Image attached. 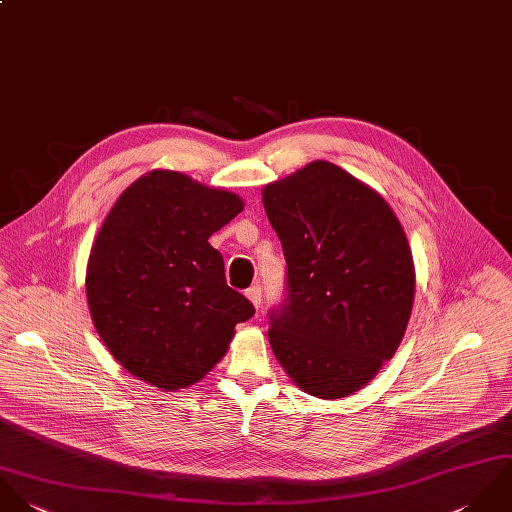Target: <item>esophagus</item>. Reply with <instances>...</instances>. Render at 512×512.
<instances>
[{
    "label": "esophagus",
    "instance_id": "obj_1",
    "mask_svg": "<svg viewBox=\"0 0 512 512\" xmlns=\"http://www.w3.org/2000/svg\"><path fill=\"white\" fill-rule=\"evenodd\" d=\"M245 297L251 301L253 307H261V303H263V289H261V285H253L251 289H247Z\"/></svg>",
    "mask_w": 512,
    "mask_h": 512
}]
</instances>
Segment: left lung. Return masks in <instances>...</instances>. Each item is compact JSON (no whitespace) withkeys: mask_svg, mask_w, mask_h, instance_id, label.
Returning <instances> with one entry per match:
<instances>
[{"mask_svg":"<svg viewBox=\"0 0 512 512\" xmlns=\"http://www.w3.org/2000/svg\"><path fill=\"white\" fill-rule=\"evenodd\" d=\"M287 259V305L271 312L269 342L310 396L360 392L408 328L415 267L406 231L368 184L326 160L263 188Z\"/></svg>","mask_w":512,"mask_h":512,"instance_id":"8db88e82","label":"left lung"}]
</instances>
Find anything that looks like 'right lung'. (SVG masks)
<instances>
[{"mask_svg": "<svg viewBox=\"0 0 512 512\" xmlns=\"http://www.w3.org/2000/svg\"><path fill=\"white\" fill-rule=\"evenodd\" d=\"M243 200L174 170H152L110 207L87 263L93 324L134 378L178 392L225 356L253 305L225 283L209 235Z\"/></svg>", "mask_w": 512, "mask_h": 512, "instance_id": "add662e5", "label": "right lung"}]
</instances>
